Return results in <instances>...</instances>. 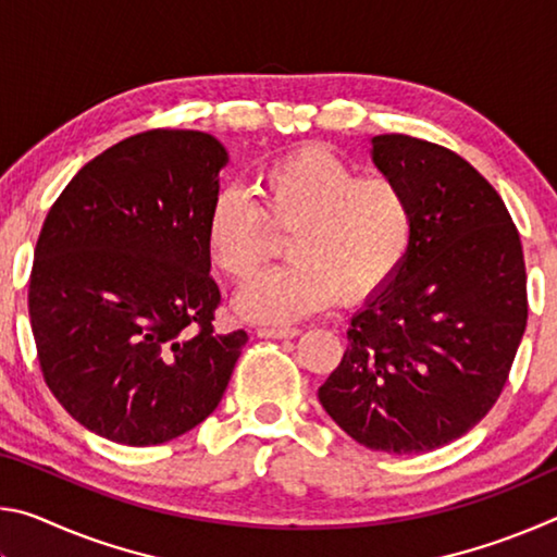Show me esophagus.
Instances as JSON below:
<instances>
[{
  "label": "esophagus",
  "instance_id": "esophagus-1",
  "mask_svg": "<svg viewBox=\"0 0 557 557\" xmlns=\"http://www.w3.org/2000/svg\"><path fill=\"white\" fill-rule=\"evenodd\" d=\"M260 338H295L299 336L297 326H258Z\"/></svg>",
  "mask_w": 557,
  "mask_h": 557
}]
</instances>
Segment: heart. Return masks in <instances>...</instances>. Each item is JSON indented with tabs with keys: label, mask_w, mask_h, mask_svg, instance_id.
<instances>
[{
	"label": "heart",
	"mask_w": 557,
	"mask_h": 557,
	"mask_svg": "<svg viewBox=\"0 0 557 557\" xmlns=\"http://www.w3.org/2000/svg\"><path fill=\"white\" fill-rule=\"evenodd\" d=\"M260 206L240 188H221L206 215L215 265L245 280L270 252L272 231L292 233L287 265L268 270L235 297L248 322L287 324L322 312L338 295L363 299L383 289L408 260L414 209L385 174H361L324 147H305L258 174Z\"/></svg>",
	"instance_id": "b5f03b06"
}]
</instances>
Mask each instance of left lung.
<instances>
[{
    "label": "left lung",
    "mask_w": 557,
    "mask_h": 557,
    "mask_svg": "<svg viewBox=\"0 0 557 557\" xmlns=\"http://www.w3.org/2000/svg\"><path fill=\"white\" fill-rule=\"evenodd\" d=\"M371 145L373 164L410 196L414 238L351 317L319 403L358 445L422 455L502 395L528 319L523 250L502 196L467 159L405 135Z\"/></svg>",
    "instance_id": "obj_1"
}]
</instances>
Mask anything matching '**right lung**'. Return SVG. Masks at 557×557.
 <instances>
[{"label":"right lung","mask_w":557,"mask_h":557,"mask_svg":"<svg viewBox=\"0 0 557 557\" xmlns=\"http://www.w3.org/2000/svg\"><path fill=\"white\" fill-rule=\"evenodd\" d=\"M225 164L206 132H143L83 166L44 221L29 282L44 379L117 445H162L203 422L248 342L213 332L206 215Z\"/></svg>","instance_id":"right-lung-1"}]
</instances>
